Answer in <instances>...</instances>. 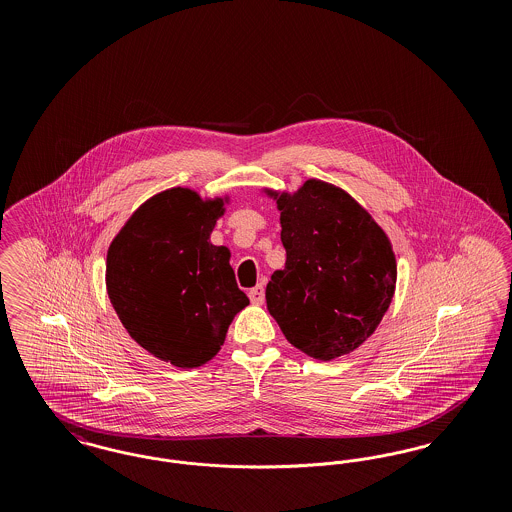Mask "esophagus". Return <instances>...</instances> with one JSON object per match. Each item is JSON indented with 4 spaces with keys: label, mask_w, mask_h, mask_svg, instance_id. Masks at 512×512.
<instances>
[{
    "label": "esophagus",
    "mask_w": 512,
    "mask_h": 512,
    "mask_svg": "<svg viewBox=\"0 0 512 512\" xmlns=\"http://www.w3.org/2000/svg\"><path fill=\"white\" fill-rule=\"evenodd\" d=\"M249 299H251V303H255V305H263V301H265V288L259 284V286H255V288H251L249 290Z\"/></svg>",
    "instance_id": "obj_1"
}]
</instances>
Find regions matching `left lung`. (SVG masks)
<instances>
[{
  "mask_svg": "<svg viewBox=\"0 0 512 512\" xmlns=\"http://www.w3.org/2000/svg\"><path fill=\"white\" fill-rule=\"evenodd\" d=\"M278 209L286 267L270 276L268 313L309 357L347 355L390 307L397 278L390 240L351 195L320 180L280 195Z\"/></svg>",
  "mask_w": 512,
  "mask_h": 512,
  "instance_id": "obj_1",
  "label": "left lung"
}]
</instances>
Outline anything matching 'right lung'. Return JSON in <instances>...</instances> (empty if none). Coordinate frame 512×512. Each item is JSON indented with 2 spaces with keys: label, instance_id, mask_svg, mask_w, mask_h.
<instances>
[{
  "label": "right lung",
  "instance_id": "obj_1",
  "mask_svg": "<svg viewBox=\"0 0 512 512\" xmlns=\"http://www.w3.org/2000/svg\"><path fill=\"white\" fill-rule=\"evenodd\" d=\"M222 201L186 188L151 197L107 251V292L122 326L151 355L180 368L219 353L234 317L249 305L230 251L209 236Z\"/></svg>",
  "mask_w": 512,
  "mask_h": 512
}]
</instances>
